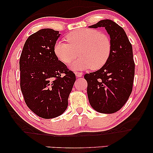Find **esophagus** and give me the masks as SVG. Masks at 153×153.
Masks as SVG:
<instances>
[{"label": "esophagus", "instance_id": "esophagus-1", "mask_svg": "<svg viewBox=\"0 0 153 153\" xmlns=\"http://www.w3.org/2000/svg\"><path fill=\"white\" fill-rule=\"evenodd\" d=\"M75 75L77 77H81L83 76V74L81 72H75Z\"/></svg>", "mask_w": 153, "mask_h": 153}]
</instances>
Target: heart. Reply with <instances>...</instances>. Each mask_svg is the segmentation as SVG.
Returning a JSON list of instances; mask_svg holds the SVG:
<instances>
[{
    "instance_id": "b5f03b06",
    "label": "heart",
    "mask_w": 153,
    "mask_h": 153,
    "mask_svg": "<svg viewBox=\"0 0 153 153\" xmlns=\"http://www.w3.org/2000/svg\"><path fill=\"white\" fill-rule=\"evenodd\" d=\"M65 39L68 42H56L53 51L60 61L70 65L77 57V51H79L81 56L72 65L74 70H99L109 59L111 41L108 36L97 30L79 29L67 35Z\"/></svg>"
}]
</instances>
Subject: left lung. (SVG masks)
<instances>
[{
  "instance_id": "obj_1",
  "label": "left lung",
  "mask_w": 153,
  "mask_h": 153,
  "mask_svg": "<svg viewBox=\"0 0 153 153\" xmlns=\"http://www.w3.org/2000/svg\"><path fill=\"white\" fill-rule=\"evenodd\" d=\"M104 27L110 35L111 53L99 70L85 74L88 97L92 107L102 114H114L125 105L133 88L135 64L132 47L122 27L109 19L89 28Z\"/></svg>"
}]
</instances>
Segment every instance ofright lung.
Instances as JSON below:
<instances>
[{"label": "right lung", "mask_w": 153, "mask_h": 153, "mask_svg": "<svg viewBox=\"0 0 153 153\" xmlns=\"http://www.w3.org/2000/svg\"><path fill=\"white\" fill-rule=\"evenodd\" d=\"M59 31L45 28L26 39L19 60L20 87L26 105L39 117L63 114L76 81L74 73L56 57L53 47Z\"/></svg>", "instance_id": "add662e5"}]
</instances>
